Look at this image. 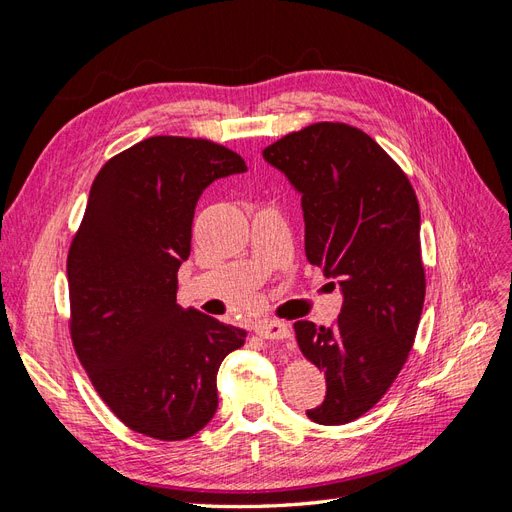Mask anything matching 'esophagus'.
<instances>
[{"label":"esophagus","mask_w":512,"mask_h":512,"mask_svg":"<svg viewBox=\"0 0 512 512\" xmlns=\"http://www.w3.org/2000/svg\"><path fill=\"white\" fill-rule=\"evenodd\" d=\"M258 335L262 339H271V342H282V339L290 337V329H288V324H284L280 320H269V322L260 324Z\"/></svg>","instance_id":"1"}]
</instances>
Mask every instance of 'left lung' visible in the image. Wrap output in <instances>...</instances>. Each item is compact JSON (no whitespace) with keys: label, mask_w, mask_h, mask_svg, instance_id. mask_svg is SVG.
<instances>
[{"label":"left lung","mask_w":512,"mask_h":512,"mask_svg":"<svg viewBox=\"0 0 512 512\" xmlns=\"http://www.w3.org/2000/svg\"><path fill=\"white\" fill-rule=\"evenodd\" d=\"M262 158L301 194L305 256L344 294L331 327L294 322L303 356L327 378L307 416L344 425L391 389L414 344L425 301L418 200L399 164L348 123H312Z\"/></svg>","instance_id":"obj_1"}]
</instances>
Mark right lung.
Wrapping results in <instances>:
<instances>
[{"label":"right lung","mask_w":512,"mask_h":512,"mask_svg":"<svg viewBox=\"0 0 512 512\" xmlns=\"http://www.w3.org/2000/svg\"><path fill=\"white\" fill-rule=\"evenodd\" d=\"M205 138L151 136L108 160L68 252L70 337L94 389L143 436L192 438L218 410V369L245 331L177 303L200 194L245 173Z\"/></svg>","instance_id":"1"}]
</instances>
